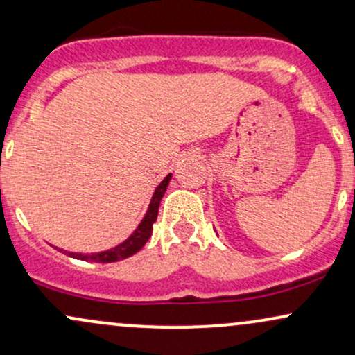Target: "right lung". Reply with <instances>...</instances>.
<instances>
[{"label": "right lung", "mask_w": 355, "mask_h": 355, "mask_svg": "<svg viewBox=\"0 0 355 355\" xmlns=\"http://www.w3.org/2000/svg\"><path fill=\"white\" fill-rule=\"evenodd\" d=\"M170 178H172V173H168L164 178V182L157 187L155 193L152 196V202L148 205V210L145 213L142 223L137 226V230L130 234V238H127L125 241L121 243L119 246L112 248V250L102 251V253H92V254H83V253H71V251H64L67 256L76 259H83V261H96V263H115L121 261V259L129 258V256L135 254L137 251L142 250V246L148 241L150 238L152 230H153V223H155L157 216H159V207H160V200L164 196L166 187H168ZM62 251V250H59Z\"/></svg>", "instance_id": "right-lung-1"}]
</instances>
